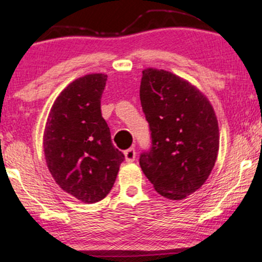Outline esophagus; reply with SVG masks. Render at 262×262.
Listing matches in <instances>:
<instances>
[{
  "label": "esophagus",
  "mask_w": 262,
  "mask_h": 262,
  "mask_svg": "<svg viewBox=\"0 0 262 262\" xmlns=\"http://www.w3.org/2000/svg\"><path fill=\"white\" fill-rule=\"evenodd\" d=\"M135 156H137V152H135L134 148H130L124 151V158L127 162H133L135 160Z\"/></svg>",
  "instance_id": "1"
}]
</instances>
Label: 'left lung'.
<instances>
[{
	"label": "left lung",
	"instance_id": "8db88e82",
	"mask_svg": "<svg viewBox=\"0 0 262 262\" xmlns=\"http://www.w3.org/2000/svg\"><path fill=\"white\" fill-rule=\"evenodd\" d=\"M140 102L151 130L140 167L155 191L180 201L196 192L214 167L217 116L207 96L187 80L155 68L143 70Z\"/></svg>",
	"mask_w": 262,
	"mask_h": 262
}]
</instances>
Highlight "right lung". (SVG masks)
Masks as SVG:
<instances>
[{"label":"right lung","mask_w":262,"mask_h":262,"mask_svg":"<svg viewBox=\"0 0 262 262\" xmlns=\"http://www.w3.org/2000/svg\"><path fill=\"white\" fill-rule=\"evenodd\" d=\"M106 81L104 74H87L69 83L54 101L43 134L45 161L56 185L89 204L110 193L124 160L102 118Z\"/></svg>","instance_id":"add662e5"}]
</instances>
